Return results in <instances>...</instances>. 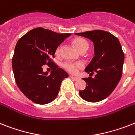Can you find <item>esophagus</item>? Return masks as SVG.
<instances>
[{
	"mask_svg": "<svg viewBox=\"0 0 135 135\" xmlns=\"http://www.w3.org/2000/svg\"><path fill=\"white\" fill-rule=\"evenodd\" d=\"M70 78H72L73 80H75V81H77V80H79V78H77V77H74V76H73V75H70Z\"/></svg>",
	"mask_w": 135,
	"mask_h": 135,
	"instance_id": "obj_1",
	"label": "esophagus"
}]
</instances>
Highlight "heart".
Listing matches in <instances>:
<instances>
[{
	"mask_svg": "<svg viewBox=\"0 0 135 135\" xmlns=\"http://www.w3.org/2000/svg\"><path fill=\"white\" fill-rule=\"evenodd\" d=\"M73 44L75 46L77 49L80 51H81L83 50H88L89 47V45L88 42L86 40L83 39V38H75L73 40ZM61 47L62 46L60 45L57 47L56 51H55V54L56 55H59L60 54L61 51ZM84 64L82 62H69V61H66V62H62V66L64 68V69L68 72H69L71 73L75 74L78 71V70L80 69H82L84 67Z\"/></svg>",
	"mask_w": 135,
	"mask_h": 135,
	"instance_id": "heart-1",
	"label": "heart"
}]
</instances>
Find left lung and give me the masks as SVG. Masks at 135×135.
<instances>
[{
    "instance_id": "1",
    "label": "left lung",
    "mask_w": 135,
    "mask_h": 135,
    "mask_svg": "<svg viewBox=\"0 0 135 135\" xmlns=\"http://www.w3.org/2000/svg\"><path fill=\"white\" fill-rule=\"evenodd\" d=\"M90 40L94 44L95 56L85 69L92 77L83 78L86 83L80 97L89 102L106 99L118 84L122 75L124 54L119 40L108 31L93 30L75 33Z\"/></svg>"
}]
</instances>
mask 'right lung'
Here are the masks:
<instances>
[{
    "label": "right lung",
    "mask_w": 135,
    "mask_h": 135,
    "mask_svg": "<svg viewBox=\"0 0 135 135\" xmlns=\"http://www.w3.org/2000/svg\"><path fill=\"white\" fill-rule=\"evenodd\" d=\"M71 33H57L38 27L20 38L16 45L12 68L16 82L33 102L46 104L56 98L62 81L69 75L52 61L57 46ZM46 64L54 69L50 75L43 71Z\"/></svg>",
    "instance_id": "1"
}]
</instances>
